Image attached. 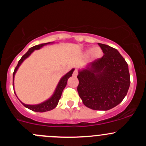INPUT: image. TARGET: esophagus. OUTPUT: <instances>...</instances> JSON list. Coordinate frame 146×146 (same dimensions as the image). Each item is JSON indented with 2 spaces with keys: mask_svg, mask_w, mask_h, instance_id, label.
I'll return each mask as SVG.
<instances>
[{
  "mask_svg": "<svg viewBox=\"0 0 146 146\" xmlns=\"http://www.w3.org/2000/svg\"><path fill=\"white\" fill-rule=\"evenodd\" d=\"M73 76H74V77H76V76H78V70H76H76H74V72H73Z\"/></svg>",
  "mask_w": 146,
  "mask_h": 146,
  "instance_id": "34e87169",
  "label": "esophagus"
}]
</instances>
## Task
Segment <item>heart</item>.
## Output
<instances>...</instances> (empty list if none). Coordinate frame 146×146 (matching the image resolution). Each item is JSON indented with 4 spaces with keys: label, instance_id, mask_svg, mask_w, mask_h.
Segmentation results:
<instances>
[{
    "label": "heart",
    "instance_id": "heart-1",
    "mask_svg": "<svg viewBox=\"0 0 146 146\" xmlns=\"http://www.w3.org/2000/svg\"><path fill=\"white\" fill-rule=\"evenodd\" d=\"M85 55H90L92 60H97L102 56V50L100 47H95V48H88L85 51Z\"/></svg>",
    "mask_w": 146,
    "mask_h": 146
}]
</instances>
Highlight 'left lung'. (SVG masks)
Wrapping results in <instances>:
<instances>
[{"instance_id": "8db88e82", "label": "left lung", "mask_w": 146, "mask_h": 146, "mask_svg": "<svg viewBox=\"0 0 146 146\" xmlns=\"http://www.w3.org/2000/svg\"><path fill=\"white\" fill-rule=\"evenodd\" d=\"M104 56L79 70L78 92L83 104L107 110L121 102L130 86L129 66L116 48L98 43Z\"/></svg>"}]
</instances>
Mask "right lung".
<instances>
[{
	"label": "right lung",
	"instance_id": "obj_1",
	"mask_svg": "<svg viewBox=\"0 0 146 146\" xmlns=\"http://www.w3.org/2000/svg\"><path fill=\"white\" fill-rule=\"evenodd\" d=\"M53 44V42H51H51H48V43L41 44L35 46H33V47H32V48H29V49L28 50L27 52L26 53L25 55H23V56H22V58H20V61H18V64H17V66H16V68H15L14 73H13V85H14L15 75L16 72H17V69L19 68V67H20V65L23 64V61H24L26 58H28V57L31 55V54H32V53L35 51V50L39 49V48H41L42 47H43L44 46L47 45V44ZM74 70H75L74 68L71 69V70H70L68 73H66L65 76H64L62 78H61V80H60L59 82H58V85H57L54 94H53L52 96H51L49 99L43 102L40 103V104H35V105L24 104V103H23L22 102H21V103L25 106V107L29 109V110H32V111H36V112H45V111H50V110L54 109L56 107L57 104H58V101H59L60 98H61V95H62L63 90H64L65 87H66V85H67L68 79L70 77H71L72 74H73ZM15 95H16V94H15Z\"/></svg>",
	"mask_w": 146,
	"mask_h": 146
}]
</instances>
